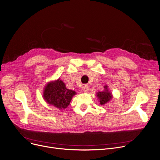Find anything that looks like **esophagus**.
<instances>
[{"mask_svg":"<svg viewBox=\"0 0 160 160\" xmlns=\"http://www.w3.org/2000/svg\"><path fill=\"white\" fill-rule=\"evenodd\" d=\"M88 88H89V87L88 84H84L82 86V90L84 92H87L88 91Z\"/></svg>","mask_w":160,"mask_h":160,"instance_id":"34e87169","label":"esophagus"}]
</instances>
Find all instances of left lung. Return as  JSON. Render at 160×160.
Wrapping results in <instances>:
<instances>
[{
	"label": "left lung",
	"mask_w": 160,
	"mask_h": 160,
	"mask_svg": "<svg viewBox=\"0 0 160 160\" xmlns=\"http://www.w3.org/2000/svg\"><path fill=\"white\" fill-rule=\"evenodd\" d=\"M104 90L103 92H99L97 93V97L99 100V102L101 105H104L112 99V94L108 90V86L106 85L104 87Z\"/></svg>",
	"instance_id": "1"
}]
</instances>
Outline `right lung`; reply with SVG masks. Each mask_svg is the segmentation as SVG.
<instances>
[{
    "instance_id": "1",
    "label": "right lung",
    "mask_w": 160,
    "mask_h": 160,
    "mask_svg": "<svg viewBox=\"0 0 160 160\" xmlns=\"http://www.w3.org/2000/svg\"><path fill=\"white\" fill-rule=\"evenodd\" d=\"M76 94V92L67 89L65 83L58 79L47 83L43 90V96L48 104L53 105L59 109H65Z\"/></svg>"
}]
</instances>
